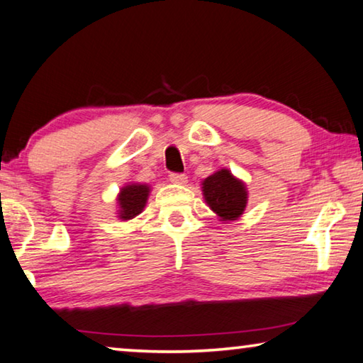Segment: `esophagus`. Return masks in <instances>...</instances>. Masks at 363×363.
<instances>
[{"instance_id": "34e87169", "label": "esophagus", "mask_w": 363, "mask_h": 363, "mask_svg": "<svg viewBox=\"0 0 363 363\" xmlns=\"http://www.w3.org/2000/svg\"><path fill=\"white\" fill-rule=\"evenodd\" d=\"M186 175L185 174H170V182L172 183H177V185H183V183H186Z\"/></svg>"}]
</instances>
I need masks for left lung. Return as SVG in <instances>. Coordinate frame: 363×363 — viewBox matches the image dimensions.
<instances>
[{
    "instance_id": "8db88e82",
    "label": "left lung",
    "mask_w": 363,
    "mask_h": 363,
    "mask_svg": "<svg viewBox=\"0 0 363 363\" xmlns=\"http://www.w3.org/2000/svg\"><path fill=\"white\" fill-rule=\"evenodd\" d=\"M203 194L211 209L223 222L236 220L242 216L247 204L246 185L228 169H220L203 182Z\"/></svg>"
}]
</instances>
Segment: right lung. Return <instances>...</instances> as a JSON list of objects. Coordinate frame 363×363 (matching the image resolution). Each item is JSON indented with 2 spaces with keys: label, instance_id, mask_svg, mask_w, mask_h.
<instances>
[{
  "label": "right lung",
  "instance_id": "right-lung-1",
  "mask_svg": "<svg viewBox=\"0 0 363 363\" xmlns=\"http://www.w3.org/2000/svg\"><path fill=\"white\" fill-rule=\"evenodd\" d=\"M150 191V186L140 185V183H130V185L123 186L117 196L118 218L130 220V218H135L141 213L146 206Z\"/></svg>",
  "mask_w": 363,
  "mask_h": 363
}]
</instances>
